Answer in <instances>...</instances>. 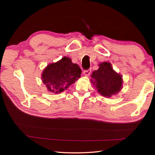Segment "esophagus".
<instances>
[{"mask_svg":"<svg viewBox=\"0 0 155 155\" xmlns=\"http://www.w3.org/2000/svg\"><path fill=\"white\" fill-rule=\"evenodd\" d=\"M91 68H90V69H88V70H84L83 71V74H84V75H85V76H89L90 74V73H91Z\"/></svg>","mask_w":155,"mask_h":155,"instance_id":"esophagus-1","label":"esophagus"}]
</instances>
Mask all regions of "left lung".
I'll use <instances>...</instances> for the list:
<instances>
[{"label": "left lung", "instance_id": "1", "mask_svg": "<svg viewBox=\"0 0 155 155\" xmlns=\"http://www.w3.org/2000/svg\"><path fill=\"white\" fill-rule=\"evenodd\" d=\"M91 80L98 92L104 97H111L121 90L123 80L122 76L114 71L109 62L99 64V68L91 74Z\"/></svg>", "mask_w": 155, "mask_h": 155}]
</instances>
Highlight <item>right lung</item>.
<instances>
[{
  "instance_id": "obj_1",
  "label": "right lung",
  "mask_w": 155,
  "mask_h": 155,
  "mask_svg": "<svg viewBox=\"0 0 155 155\" xmlns=\"http://www.w3.org/2000/svg\"><path fill=\"white\" fill-rule=\"evenodd\" d=\"M81 74L79 66L73 64L69 57H64L57 62L47 65L41 74V79L47 90L57 94L75 83Z\"/></svg>"
}]
</instances>
